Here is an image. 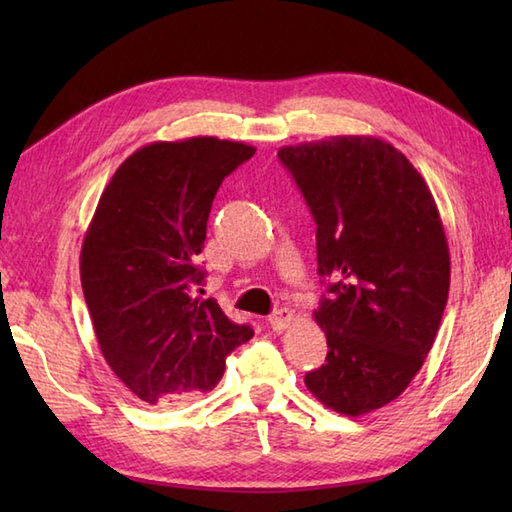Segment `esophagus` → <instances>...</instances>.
Instances as JSON below:
<instances>
[{
	"instance_id": "34e87169",
	"label": "esophagus",
	"mask_w": 512,
	"mask_h": 512,
	"mask_svg": "<svg viewBox=\"0 0 512 512\" xmlns=\"http://www.w3.org/2000/svg\"><path fill=\"white\" fill-rule=\"evenodd\" d=\"M268 323H270V328H273L275 332H284V330L290 328L292 312L288 308H279V310H275L273 314H270Z\"/></svg>"
}]
</instances>
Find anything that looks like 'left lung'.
Masks as SVG:
<instances>
[{"instance_id":"left-lung-1","label":"left lung","mask_w":512,"mask_h":512,"mask_svg":"<svg viewBox=\"0 0 512 512\" xmlns=\"http://www.w3.org/2000/svg\"><path fill=\"white\" fill-rule=\"evenodd\" d=\"M317 222L314 310L328 339L306 387L325 407L363 416L420 372L447 306L451 257L436 200L405 154L374 136L281 147Z\"/></svg>"}]
</instances>
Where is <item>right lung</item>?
<instances>
[{
    "mask_svg": "<svg viewBox=\"0 0 512 512\" xmlns=\"http://www.w3.org/2000/svg\"><path fill=\"white\" fill-rule=\"evenodd\" d=\"M255 147L193 136L134 151L101 193L81 246V286L107 365L147 405L211 391L253 339L215 299L191 295L222 180Z\"/></svg>",
    "mask_w": 512,
    "mask_h": 512,
    "instance_id": "1",
    "label": "right lung"
}]
</instances>
